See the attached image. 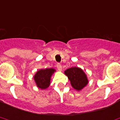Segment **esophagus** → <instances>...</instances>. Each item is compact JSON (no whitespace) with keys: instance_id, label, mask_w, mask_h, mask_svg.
<instances>
[{"instance_id":"34e87169","label":"esophagus","mask_w":120,"mask_h":120,"mask_svg":"<svg viewBox=\"0 0 120 120\" xmlns=\"http://www.w3.org/2000/svg\"><path fill=\"white\" fill-rule=\"evenodd\" d=\"M56 67H57V69L58 71H61L62 70V65L60 64H56Z\"/></svg>"}]
</instances>
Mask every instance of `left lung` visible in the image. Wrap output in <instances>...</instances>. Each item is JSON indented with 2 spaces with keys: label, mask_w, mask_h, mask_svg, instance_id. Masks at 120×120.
<instances>
[{
  "label": "left lung",
  "mask_w": 120,
  "mask_h": 120,
  "mask_svg": "<svg viewBox=\"0 0 120 120\" xmlns=\"http://www.w3.org/2000/svg\"><path fill=\"white\" fill-rule=\"evenodd\" d=\"M68 77L72 86L78 91L85 87L88 82L86 75L82 69L79 67H71L64 72Z\"/></svg>",
  "instance_id": "left-lung-1"
}]
</instances>
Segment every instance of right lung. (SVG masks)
<instances>
[{
    "label": "right lung",
    "instance_id": "right-lung-1",
    "mask_svg": "<svg viewBox=\"0 0 120 120\" xmlns=\"http://www.w3.org/2000/svg\"><path fill=\"white\" fill-rule=\"evenodd\" d=\"M55 71V70L52 68L41 69L38 71L34 77L37 86L42 90L48 88L50 85L51 77Z\"/></svg>",
    "mask_w": 120,
    "mask_h": 120
}]
</instances>
